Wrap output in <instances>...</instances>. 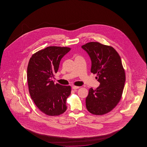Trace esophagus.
Returning a JSON list of instances; mask_svg holds the SVG:
<instances>
[{"label": "esophagus", "mask_w": 147, "mask_h": 147, "mask_svg": "<svg viewBox=\"0 0 147 147\" xmlns=\"http://www.w3.org/2000/svg\"><path fill=\"white\" fill-rule=\"evenodd\" d=\"M80 87H78V86H72V89H77L78 88H79Z\"/></svg>", "instance_id": "1"}]
</instances>
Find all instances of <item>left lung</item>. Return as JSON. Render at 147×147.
Wrapping results in <instances>:
<instances>
[{
	"label": "left lung",
	"mask_w": 147,
	"mask_h": 147,
	"mask_svg": "<svg viewBox=\"0 0 147 147\" xmlns=\"http://www.w3.org/2000/svg\"><path fill=\"white\" fill-rule=\"evenodd\" d=\"M81 47L90 57L91 72L97 74L100 84L96 89H89L86 108L92 114L103 115L114 109L121 98L125 75L121 58L113 47L98 42H90Z\"/></svg>",
	"instance_id": "8db88e82"
}]
</instances>
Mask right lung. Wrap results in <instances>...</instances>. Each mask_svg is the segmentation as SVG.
I'll return each mask as SVG.
<instances>
[{
    "mask_svg": "<svg viewBox=\"0 0 147 147\" xmlns=\"http://www.w3.org/2000/svg\"><path fill=\"white\" fill-rule=\"evenodd\" d=\"M70 50L68 47H48L32 55L29 61V94L38 108L48 116H59L67 110L71 87L55 84L52 78L58 70L60 60Z\"/></svg>",
    "mask_w": 147,
    "mask_h": 147,
    "instance_id": "1",
    "label": "right lung"
}]
</instances>
